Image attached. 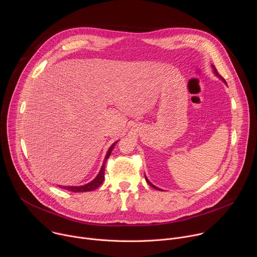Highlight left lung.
Instances as JSON below:
<instances>
[{
  "mask_svg": "<svg viewBox=\"0 0 257 257\" xmlns=\"http://www.w3.org/2000/svg\"><path fill=\"white\" fill-rule=\"evenodd\" d=\"M212 68H213V71H214V73H215V74H216V75H217V76H218V77H221V75H219V74H218V72H217V71H216V69H215V67H214V66H213V65H212ZM221 78H222V77H221ZM222 79H223V80H224V81H225V79H224V78H222ZM225 82H226V81H225ZM145 180H146V182H148V183H149V184H150V185H151V186H153V187H154V188H155V189H158V190H161V189H159V188H158V187H156V186H155V185H153V184H152V183H151V182H150V181H149V179H148V178H146V177H145Z\"/></svg>",
  "mask_w": 257,
  "mask_h": 257,
  "instance_id": "1",
  "label": "left lung"
}]
</instances>
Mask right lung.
I'll list each match as a JSON object with an SVG mask.
<instances>
[{
	"label": "right lung",
	"mask_w": 257,
	"mask_h": 257,
	"mask_svg": "<svg viewBox=\"0 0 257 257\" xmlns=\"http://www.w3.org/2000/svg\"><path fill=\"white\" fill-rule=\"evenodd\" d=\"M116 143H117V142L113 143L111 148L108 149L107 154H106V156H105V158H104L103 164H102V166H101V169H100L98 175L95 177L94 180H92L91 182L88 183V184L83 185V186H60V188H63V189H66V190H69V191H72V192H86V191H92V190L96 189L97 187H99V186L102 184V182H103V180H104V166H105V162H106V160L108 159V157L111 156L112 151H113V149H114V146H115Z\"/></svg>",
	"instance_id": "right-lung-1"
}]
</instances>
